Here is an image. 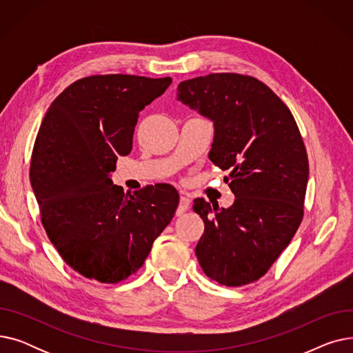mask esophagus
<instances>
[{"label":"esophagus","mask_w":353,"mask_h":353,"mask_svg":"<svg viewBox=\"0 0 353 353\" xmlns=\"http://www.w3.org/2000/svg\"><path fill=\"white\" fill-rule=\"evenodd\" d=\"M190 203H192V200L188 196H180V201H179V208H177L176 214L181 216L184 212H186L190 208Z\"/></svg>","instance_id":"34e87169"}]
</instances>
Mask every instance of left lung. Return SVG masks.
I'll return each instance as SVG.
<instances>
[{"label": "left lung", "instance_id": "8db88e82", "mask_svg": "<svg viewBox=\"0 0 353 353\" xmlns=\"http://www.w3.org/2000/svg\"><path fill=\"white\" fill-rule=\"evenodd\" d=\"M177 100L214 125L209 159L234 194L228 209L196 199L205 221L199 263L225 286L249 285L270 269L303 217L306 148L290 110L262 81L216 72L181 81Z\"/></svg>", "mask_w": 353, "mask_h": 353}]
</instances>
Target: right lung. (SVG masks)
Masks as SVG:
<instances>
[{"mask_svg":"<svg viewBox=\"0 0 353 353\" xmlns=\"http://www.w3.org/2000/svg\"><path fill=\"white\" fill-rule=\"evenodd\" d=\"M172 84L107 74L77 80L48 107L30 180L50 242L87 279L117 283L136 273L170 223L179 193L154 184L124 194L110 173L132 152L139 113Z\"/></svg>","mask_w":353,"mask_h":353,"instance_id":"obj_1","label":"right lung"}]
</instances>
